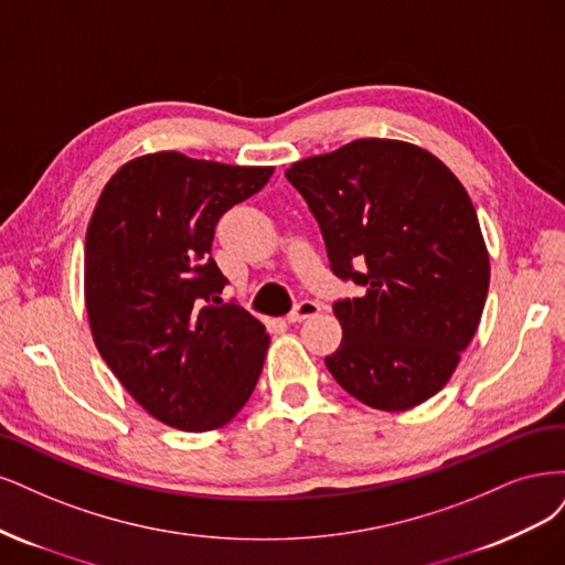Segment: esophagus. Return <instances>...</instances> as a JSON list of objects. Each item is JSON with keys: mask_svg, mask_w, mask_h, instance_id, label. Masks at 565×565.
I'll use <instances>...</instances> for the list:
<instances>
[{"mask_svg": "<svg viewBox=\"0 0 565 565\" xmlns=\"http://www.w3.org/2000/svg\"><path fill=\"white\" fill-rule=\"evenodd\" d=\"M319 309H321V305L317 300H300L294 309H290L288 321L298 323V321H305V319H312V317L319 315Z\"/></svg>", "mask_w": 565, "mask_h": 565, "instance_id": "1", "label": "esophagus"}]
</instances>
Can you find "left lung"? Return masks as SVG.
<instances>
[{
    "label": "left lung",
    "instance_id": "obj_1",
    "mask_svg": "<svg viewBox=\"0 0 565 565\" xmlns=\"http://www.w3.org/2000/svg\"><path fill=\"white\" fill-rule=\"evenodd\" d=\"M317 217L333 275L363 288L333 302L338 385L377 411L427 402L475 338L490 265L475 204L441 159L361 138L286 171Z\"/></svg>",
    "mask_w": 565,
    "mask_h": 565
}]
</instances>
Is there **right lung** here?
Returning <instances> with one entry per match:
<instances>
[{
    "instance_id": "obj_1",
    "label": "right lung",
    "mask_w": 565,
    "mask_h": 565,
    "mask_svg": "<svg viewBox=\"0 0 565 565\" xmlns=\"http://www.w3.org/2000/svg\"><path fill=\"white\" fill-rule=\"evenodd\" d=\"M271 171L145 154L110 178L90 215V333L124 390L163 425L223 427L256 390L269 335L239 305H217L227 279L211 244L223 213L260 192Z\"/></svg>"
}]
</instances>
